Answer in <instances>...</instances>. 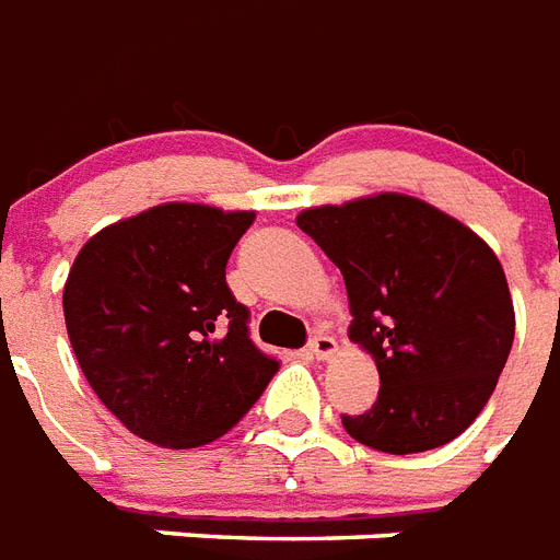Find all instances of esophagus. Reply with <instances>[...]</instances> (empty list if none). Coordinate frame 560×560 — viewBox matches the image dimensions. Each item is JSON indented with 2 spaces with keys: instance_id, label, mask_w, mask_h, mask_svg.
I'll return each instance as SVG.
<instances>
[{
  "instance_id": "esophagus-1",
  "label": "esophagus",
  "mask_w": 560,
  "mask_h": 560,
  "mask_svg": "<svg viewBox=\"0 0 560 560\" xmlns=\"http://www.w3.org/2000/svg\"><path fill=\"white\" fill-rule=\"evenodd\" d=\"M307 351H311V358L316 360H331L334 354H337V340L328 337V334H316V337H311V342H307Z\"/></svg>"
}]
</instances>
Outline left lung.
<instances>
[{
	"mask_svg": "<svg viewBox=\"0 0 560 560\" xmlns=\"http://www.w3.org/2000/svg\"><path fill=\"white\" fill-rule=\"evenodd\" d=\"M296 223L340 267L349 337L381 374L372 409L342 416L346 433L395 456L465 433L514 342L494 249L451 214L395 191L305 209Z\"/></svg>",
	"mask_w": 560,
	"mask_h": 560,
	"instance_id": "left-lung-1",
	"label": "left lung"
}]
</instances>
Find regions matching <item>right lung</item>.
I'll return each mask as SVG.
<instances>
[{
	"instance_id": "add662e5",
	"label": "right lung",
	"mask_w": 560,
	"mask_h": 560,
	"mask_svg": "<svg viewBox=\"0 0 560 560\" xmlns=\"http://www.w3.org/2000/svg\"><path fill=\"white\" fill-rule=\"evenodd\" d=\"M253 220L162 202L101 229L74 258L63 288L74 358L101 404L144 442H214L279 372L226 284L229 255Z\"/></svg>"
}]
</instances>
